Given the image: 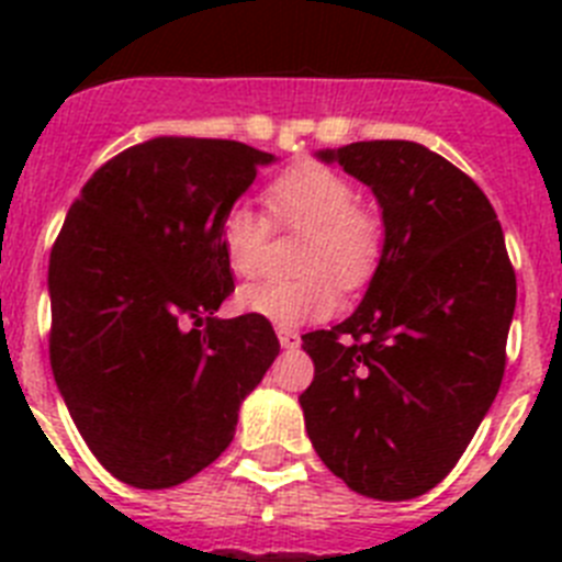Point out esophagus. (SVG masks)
I'll return each instance as SVG.
<instances>
[{
    "label": "esophagus",
    "instance_id": "1",
    "mask_svg": "<svg viewBox=\"0 0 562 562\" xmlns=\"http://www.w3.org/2000/svg\"><path fill=\"white\" fill-rule=\"evenodd\" d=\"M278 342H281V349H297L301 346V335L292 329H278Z\"/></svg>",
    "mask_w": 562,
    "mask_h": 562
}]
</instances>
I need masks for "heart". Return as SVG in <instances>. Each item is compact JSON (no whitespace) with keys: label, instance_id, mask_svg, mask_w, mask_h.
Returning <instances> with one entry per match:
<instances>
[{"label":"heart","instance_id":"heart-1","mask_svg":"<svg viewBox=\"0 0 562 562\" xmlns=\"http://www.w3.org/2000/svg\"><path fill=\"white\" fill-rule=\"evenodd\" d=\"M272 222L306 231L295 281H256L238 290L236 306L276 326H304L335 315L337 286L357 290L376 270L382 222L369 207L355 205L349 177L321 162H297L267 186ZM270 225L247 202H233L220 222L222 250L236 276H252L261 265Z\"/></svg>","mask_w":562,"mask_h":562}]
</instances>
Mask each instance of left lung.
<instances>
[{"mask_svg":"<svg viewBox=\"0 0 562 562\" xmlns=\"http://www.w3.org/2000/svg\"><path fill=\"white\" fill-rule=\"evenodd\" d=\"M317 160L371 188L385 238L351 317L304 335L315 380L297 402L337 479L408 501L453 470L498 394L515 270L484 191L430 148L369 140Z\"/></svg>","mask_w":562,"mask_h":562,"instance_id":"obj_1","label":"left lung"}]
</instances>
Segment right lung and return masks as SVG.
Returning a JSON list of instances; mask_svg holds the SVG:
<instances>
[{
    "label": "right lung",
    "instance_id": "1",
    "mask_svg": "<svg viewBox=\"0 0 562 562\" xmlns=\"http://www.w3.org/2000/svg\"><path fill=\"white\" fill-rule=\"evenodd\" d=\"M270 162L236 140L154 137L103 162L69 207L49 252V366L123 484L166 490L220 459L281 351L265 317H213L233 292L222 213Z\"/></svg>",
    "mask_w": 562,
    "mask_h": 562
}]
</instances>
